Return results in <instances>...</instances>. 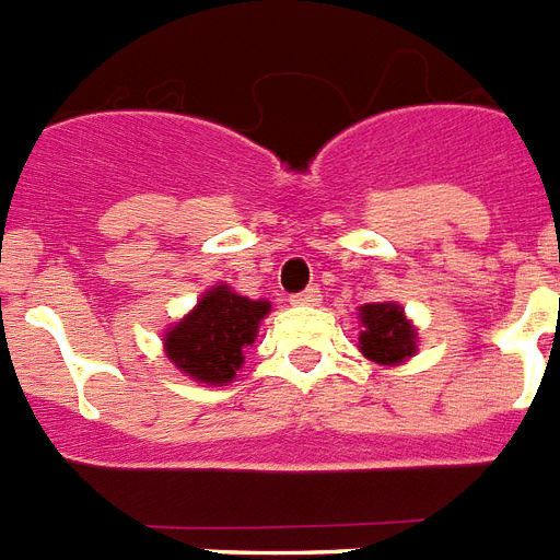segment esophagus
Returning a JSON list of instances; mask_svg holds the SVG:
<instances>
[{
	"label": "esophagus",
	"mask_w": 560,
	"mask_h": 560,
	"mask_svg": "<svg viewBox=\"0 0 560 560\" xmlns=\"http://www.w3.org/2000/svg\"><path fill=\"white\" fill-rule=\"evenodd\" d=\"M292 303L294 306H317V303H320V292H317L315 285H312V289H303V292L292 294Z\"/></svg>",
	"instance_id": "obj_1"
}]
</instances>
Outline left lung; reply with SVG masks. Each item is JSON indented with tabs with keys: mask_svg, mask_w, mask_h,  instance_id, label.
<instances>
[{
	"mask_svg": "<svg viewBox=\"0 0 560 560\" xmlns=\"http://www.w3.org/2000/svg\"><path fill=\"white\" fill-rule=\"evenodd\" d=\"M361 352L378 364H399L416 352V332L396 303H366L361 306Z\"/></svg>",
	"mask_w": 560,
	"mask_h": 560,
	"instance_id": "8db88e82",
	"label": "left lung"
}]
</instances>
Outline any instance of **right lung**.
<instances>
[{
	"label": "right lung",
	"mask_w": 560,
	"mask_h": 560,
	"mask_svg": "<svg viewBox=\"0 0 560 560\" xmlns=\"http://www.w3.org/2000/svg\"><path fill=\"white\" fill-rule=\"evenodd\" d=\"M266 301L240 298L228 285L205 294L199 306L178 320L164 338L170 361L202 384L231 382L243 364V350L254 343L257 324L268 315Z\"/></svg>",
	"instance_id": "add662e5"
}]
</instances>
